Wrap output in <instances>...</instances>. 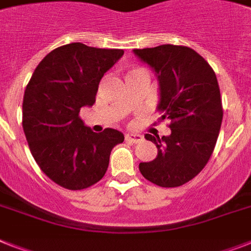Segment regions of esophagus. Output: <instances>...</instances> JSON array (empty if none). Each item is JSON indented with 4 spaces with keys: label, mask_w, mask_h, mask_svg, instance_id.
<instances>
[{
    "label": "esophagus",
    "mask_w": 251,
    "mask_h": 251,
    "mask_svg": "<svg viewBox=\"0 0 251 251\" xmlns=\"http://www.w3.org/2000/svg\"><path fill=\"white\" fill-rule=\"evenodd\" d=\"M126 141L132 142V144H138L140 141H142V136L141 134H126Z\"/></svg>",
    "instance_id": "34e87169"
}]
</instances>
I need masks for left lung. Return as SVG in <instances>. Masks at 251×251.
<instances>
[{
  "instance_id": "8db88e82",
  "label": "left lung",
  "mask_w": 251,
  "mask_h": 251,
  "mask_svg": "<svg viewBox=\"0 0 251 251\" xmlns=\"http://www.w3.org/2000/svg\"><path fill=\"white\" fill-rule=\"evenodd\" d=\"M133 51L158 74L160 122L171 121L169 136H145L156 145L158 156L140 163V172L160 187H178L195 178L214 151L223 119L218 80L208 61L187 46Z\"/></svg>"
}]
</instances>
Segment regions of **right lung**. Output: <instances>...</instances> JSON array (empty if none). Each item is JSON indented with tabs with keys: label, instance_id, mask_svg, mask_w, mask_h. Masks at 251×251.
Wrapping results in <instances>:
<instances>
[{
	"label": "right lung",
	"instance_id": "obj_1",
	"mask_svg": "<svg viewBox=\"0 0 251 251\" xmlns=\"http://www.w3.org/2000/svg\"><path fill=\"white\" fill-rule=\"evenodd\" d=\"M123 53L79 42L64 45L43 57L26 84L23 129L29 149L41 171L61 187L76 191L97 183L113 148L124 141L113 128L95 133L79 118L80 109L96 101L103 74Z\"/></svg>",
	"mask_w": 251,
	"mask_h": 251
}]
</instances>
